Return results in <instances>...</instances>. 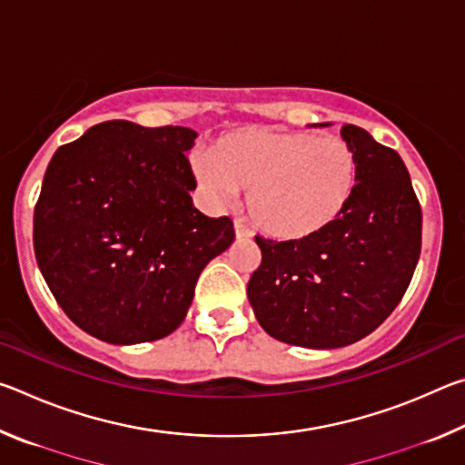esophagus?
I'll list each match as a JSON object with an SVG mask.
<instances>
[{"instance_id": "1", "label": "esophagus", "mask_w": 465, "mask_h": 465, "mask_svg": "<svg viewBox=\"0 0 465 465\" xmlns=\"http://www.w3.org/2000/svg\"><path fill=\"white\" fill-rule=\"evenodd\" d=\"M233 232H235V240H250L252 238L250 230L242 222H235L233 223Z\"/></svg>"}]
</instances>
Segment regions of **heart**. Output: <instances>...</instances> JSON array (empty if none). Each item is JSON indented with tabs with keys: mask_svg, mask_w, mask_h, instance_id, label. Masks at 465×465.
Segmentation results:
<instances>
[{
	"mask_svg": "<svg viewBox=\"0 0 465 465\" xmlns=\"http://www.w3.org/2000/svg\"><path fill=\"white\" fill-rule=\"evenodd\" d=\"M191 174L213 204L248 191L258 230L281 242H303L330 230L355 194L359 162L341 137L238 127L209 153L191 157Z\"/></svg>",
	"mask_w": 465,
	"mask_h": 465,
	"instance_id": "1",
	"label": "heart"
}]
</instances>
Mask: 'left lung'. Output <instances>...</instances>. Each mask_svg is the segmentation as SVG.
Listing matches in <instances>:
<instances>
[{
    "label": "left lung",
    "instance_id": "1",
    "mask_svg": "<svg viewBox=\"0 0 465 465\" xmlns=\"http://www.w3.org/2000/svg\"><path fill=\"white\" fill-rule=\"evenodd\" d=\"M341 135L359 180L338 222L303 242L256 235L262 262L248 282L252 310L266 334L303 349L371 334L404 297L420 256L422 213L402 157L355 124Z\"/></svg>",
    "mask_w": 465,
    "mask_h": 465
}]
</instances>
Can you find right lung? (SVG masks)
<instances>
[{"label": "right lung", "mask_w": 465, "mask_h": 465, "mask_svg": "<svg viewBox=\"0 0 465 465\" xmlns=\"http://www.w3.org/2000/svg\"><path fill=\"white\" fill-rule=\"evenodd\" d=\"M186 127L106 121L61 145L35 209L38 269L75 326L110 344L160 341L235 238L193 204Z\"/></svg>", "instance_id": "1"}]
</instances>
